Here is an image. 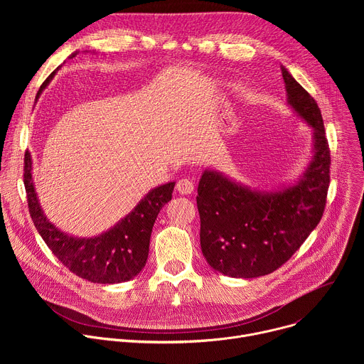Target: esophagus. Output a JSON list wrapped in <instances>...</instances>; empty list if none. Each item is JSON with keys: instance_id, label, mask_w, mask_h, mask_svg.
Here are the masks:
<instances>
[{"instance_id": "obj_1", "label": "esophagus", "mask_w": 364, "mask_h": 364, "mask_svg": "<svg viewBox=\"0 0 364 364\" xmlns=\"http://www.w3.org/2000/svg\"><path fill=\"white\" fill-rule=\"evenodd\" d=\"M176 190H177L180 194H191V193L194 191V184H193L191 180L181 178V180L177 181Z\"/></svg>"}]
</instances>
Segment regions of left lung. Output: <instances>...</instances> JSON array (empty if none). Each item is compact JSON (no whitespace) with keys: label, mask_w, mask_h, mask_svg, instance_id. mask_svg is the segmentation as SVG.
Masks as SVG:
<instances>
[{"label":"left lung","mask_w":364,"mask_h":364,"mask_svg":"<svg viewBox=\"0 0 364 364\" xmlns=\"http://www.w3.org/2000/svg\"><path fill=\"white\" fill-rule=\"evenodd\" d=\"M288 107L313 129L311 159L292 183L269 191L205 168L197 188L200 245L215 271L232 278L264 277L299 249L320 223L330 184V149L320 108L281 66Z\"/></svg>","instance_id":"left-lung-1"}]
</instances>
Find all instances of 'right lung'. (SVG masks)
<instances>
[{
    "instance_id": "right-lung-1",
    "label": "right lung",
    "mask_w": 364,
    "mask_h": 364,
    "mask_svg": "<svg viewBox=\"0 0 364 364\" xmlns=\"http://www.w3.org/2000/svg\"><path fill=\"white\" fill-rule=\"evenodd\" d=\"M77 51L72 53L73 59ZM59 69V68H58ZM51 73L40 86L36 100L55 77ZM24 186L33 223L59 261L77 277L95 284H121L135 278L145 267L152 226L160 210L171 200L176 183L149 190L117 225L100 235L79 237L60 230L44 215L33 181L31 154L24 155Z\"/></svg>"
}]
</instances>
